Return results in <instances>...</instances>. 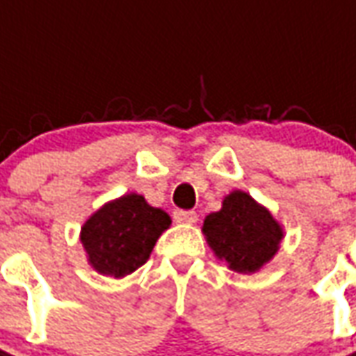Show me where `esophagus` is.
Wrapping results in <instances>:
<instances>
[{
    "mask_svg": "<svg viewBox=\"0 0 356 356\" xmlns=\"http://www.w3.org/2000/svg\"><path fill=\"white\" fill-rule=\"evenodd\" d=\"M173 219L177 223H194L198 219V216H196V211H193V209H175L173 211Z\"/></svg>",
    "mask_w": 356,
    "mask_h": 356,
    "instance_id": "34e87169",
    "label": "esophagus"
}]
</instances>
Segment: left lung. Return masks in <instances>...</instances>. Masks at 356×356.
I'll return each mask as SVG.
<instances>
[{
  "label": "left lung",
  "mask_w": 356,
  "mask_h": 356,
  "mask_svg": "<svg viewBox=\"0 0 356 356\" xmlns=\"http://www.w3.org/2000/svg\"><path fill=\"white\" fill-rule=\"evenodd\" d=\"M208 244L236 273H255L278 252L282 229L250 194L234 191L204 221Z\"/></svg>",
  "instance_id": "1"
}]
</instances>
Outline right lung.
<instances>
[{"label": "right lung", "instance_id": "obj_1", "mask_svg": "<svg viewBox=\"0 0 356 356\" xmlns=\"http://www.w3.org/2000/svg\"><path fill=\"white\" fill-rule=\"evenodd\" d=\"M170 225L165 211L148 206L139 194H125L89 217L81 242L99 273L122 278L147 263L156 240Z\"/></svg>", "mask_w": 356, "mask_h": 356}]
</instances>
